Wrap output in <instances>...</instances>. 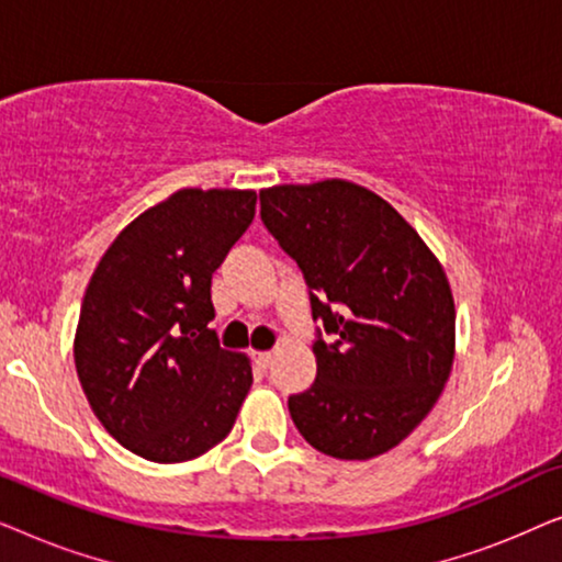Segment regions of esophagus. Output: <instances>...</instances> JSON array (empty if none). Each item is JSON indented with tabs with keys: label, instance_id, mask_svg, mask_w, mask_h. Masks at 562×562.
<instances>
[{
	"label": "esophagus",
	"instance_id": "obj_1",
	"mask_svg": "<svg viewBox=\"0 0 562 562\" xmlns=\"http://www.w3.org/2000/svg\"><path fill=\"white\" fill-rule=\"evenodd\" d=\"M252 360H256L260 368H268L273 360V352H252Z\"/></svg>",
	"mask_w": 562,
	"mask_h": 562
}]
</instances>
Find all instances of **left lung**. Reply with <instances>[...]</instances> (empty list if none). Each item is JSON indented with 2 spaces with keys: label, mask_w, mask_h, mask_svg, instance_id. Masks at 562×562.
Returning a JSON list of instances; mask_svg holds the SVG:
<instances>
[{
  "label": "left lung",
  "mask_w": 562,
  "mask_h": 562,
  "mask_svg": "<svg viewBox=\"0 0 562 562\" xmlns=\"http://www.w3.org/2000/svg\"><path fill=\"white\" fill-rule=\"evenodd\" d=\"M260 217L335 335L314 342L317 381L289 396L291 419L329 458L383 456L427 417L456 358L442 263L386 199L345 179L263 189Z\"/></svg>",
  "instance_id": "1"
}]
</instances>
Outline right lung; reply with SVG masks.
<instances>
[{
	"mask_svg": "<svg viewBox=\"0 0 562 562\" xmlns=\"http://www.w3.org/2000/svg\"><path fill=\"white\" fill-rule=\"evenodd\" d=\"M252 189H179L135 217L99 260L74 360L102 427L135 456L183 463L233 429L250 358L220 348L212 273L256 217Z\"/></svg>",
	"mask_w": 562,
	"mask_h": 562,
	"instance_id": "add662e5",
	"label": "right lung"
}]
</instances>
